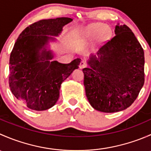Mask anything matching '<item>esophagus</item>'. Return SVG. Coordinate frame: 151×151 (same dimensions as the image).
<instances>
[{
	"instance_id": "1",
	"label": "esophagus",
	"mask_w": 151,
	"mask_h": 151,
	"mask_svg": "<svg viewBox=\"0 0 151 151\" xmlns=\"http://www.w3.org/2000/svg\"><path fill=\"white\" fill-rule=\"evenodd\" d=\"M85 67H87V63H86V62L84 61V60H82V61L80 62V68H81V69H83V68H85Z\"/></svg>"
}]
</instances>
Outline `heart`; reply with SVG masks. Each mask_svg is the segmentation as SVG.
<instances>
[{
	"instance_id": "heart-1",
	"label": "heart",
	"mask_w": 151,
	"mask_h": 151,
	"mask_svg": "<svg viewBox=\"0 0 151 151\" xmlns=\"http://www.w3.org/2000/svg\"><path fill=\"white\" fill-rule=\"evenodd\" d=\"M100 33V37L101 39H106L109 37L111 33L110 29L107 27H104L101 24H94L88 27L86 30V36L92 37V36H96L98 33Z\"/></svg>"
}]
</instances>
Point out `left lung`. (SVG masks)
<instances>
[{
	"instance_id": "left-lung-1",
	"label": "left lung",
	"mask_w": 151,
	"mask_h": 151,
	"mask_svg": "<svg viewBox=\"0 0 151 151\" xmlns=\"http://www.w3.org/2000/svg\"><path fill=\"white\" fill-rule=\"evenodd\" d=\"M115 36L91 55L84 73L85 93L91 106L116 112L133 104L145 82L143 49L130 28L115 26Z\"/></svg>"
}]
</instances>
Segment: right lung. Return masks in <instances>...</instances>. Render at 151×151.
I'll return each instance as SVG.
<instances>
[{
	"mask_svg": "<svg viewBox=\"0 0 151 151\" xmlns=\"http://www.w3.org/2000/svg\"><path fill=\"white\" fill-rule=\"evenodd\" d=\"M71 21L68 17L39 20L27 27L15 42L9 59V88L29 109L42 111L54 106L61 83L79 68L80 58L67 64L51 61L52 53L45 47L49 40H55L49 36H58Z\"/></svg>",
	"mask_w": 151,
	"mask_h": 151,
	"instance_id": "1",
	"label": "right lung"
}]
</instances>
